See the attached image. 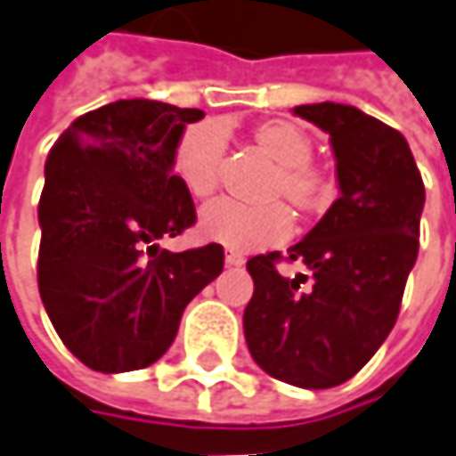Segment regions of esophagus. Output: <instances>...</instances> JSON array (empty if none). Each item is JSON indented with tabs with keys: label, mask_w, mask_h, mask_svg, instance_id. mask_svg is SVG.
I'll use <instances>...</instances> for the list:
<instances>
[{
	"label": "esophagus",
	"mask_w": 456,
	"mask_h": 456,
	"mask_svg": "<svg viewBox=\"0 0 456 456\" xmlns=\"http://www.w3.org/2000/svg\"><path fill=\"white\" fill-rule=\"evenodd\" d=\"M224 262H227L229 267H242L244 257L240 255V252H232V249H229L227 255H224Z\"/></svg>",
	"instance_id": "esophagus-1"
}]
</instances>
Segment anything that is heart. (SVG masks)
<instances>
[{
    "label": "heart",
    "instance_id": "obj_1",
    "mask_svg": "<svg viewBox=\"0 0 456 456\" xmlns=\"http://www.w3.org/2000/svg\"><path fill=\"white\" fill-rule=\"evenodd\" d=\"M252 141L277 164L267 197H285L303 214L318 212L330 201L333 179L325 168L310 161L313 141L303 126L288 118L259 120L252 128ZM222 153L224 134L219 126H189L174 146L171 171L191 197H209L219 183ZM290 232L292 214L282 201L247 207L232 199H219L199 214V234L207 242L222 244L232 252H255L288 240Z\"/></svg>",
    "mask_w": 456,
    "mask_h": 456
}]
</instances>
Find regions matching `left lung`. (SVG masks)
I'll return each mask as SVG.
<instances>
[{"instance_id": "1", "label": "left lung", "mask_w": 456, "mask_h": 456, "mask_svg": "<svg viewBox=\"0 0 456 456\" xmlns=\"http://www.w3.org/2000/svg\"><path fill=\"white\" fill-rule=\"evenodd\" d=\"M292 113L330 135L340 197L288 249L285 259L310 275H280V252L247 262L255 295L244 338L277 381L330 388L369 363L399 318L419 252L424 181L406 138L354 105L313 102Z\"/></svg>"}]
</instances>
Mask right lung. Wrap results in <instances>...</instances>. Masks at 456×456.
Returning a JSON list of instances; mask_svg holds the SVG:
<instances>
[{"instance_id":"add662e5","label":"right lung","mask_w":456,"mask_h":456,"mask_svg":"<svg viewBox=\"0 0 456 456\" xmlns=\"http://www.w3.org/2000/svg\"><path fill=\"white\" fill-rule=\"evenodd\" d=\"M201 118L146 98L108 102L72 120L47 156L37 285L57 336L87 369L159 361L183 307L224 267L222 244L159 247L197 222L171 156L186 123Z\"/></svg>"}]
</instances>
